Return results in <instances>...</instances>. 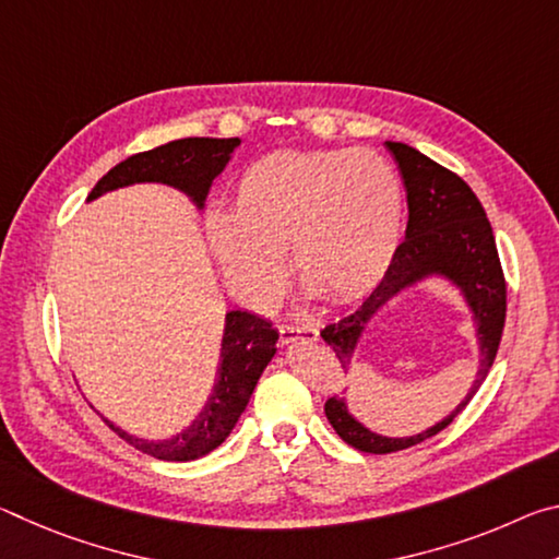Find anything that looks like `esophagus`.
<instances>
[{
	"label": "esophagus",
	"instance_id": "1",
	"mask_svg": "<svg viewBox=\"0 0 559 559\" xmlns=\"http://www.w3.org/2000/svg\"><path fill=\"white\" fill-rule=\"evenodd\" d=\"M278 333L283 343H296V340H318V325L316 323H281Z\"/></svg>",
	"mask_w": 559,
	"mask_h": 559
}]
</instances>
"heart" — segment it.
Instances as JSON below:
<instances>
[{"label":"heart","instance_id":"1","mask_svg":"<svg viewBox=\"0 0 559 559\" xmlns=\"http://www.w3.org/2000/svg\"><path fill=\"white\" fill-rule=\"evenodd\" d=\"M404 192L394 167L372 150L276 153L253 163L234 192V210L206 216V236L224 276L257 306L290 271L335 302L370 293L402 239Z\"/></svg>","mask_w":559,"mask_h":559}]
</instances>
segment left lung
<instances>
[{"instance_id": "left-lung-1", "label": "left lung", "mask_w": 559, "mask_h": 559, "mask_svg": "<svg viewBox=\"0 0 559 559\" xmlns=\"http://www.w3.org/2000/svg\"><path fill=\"white\" fill-rule=\"evenodd\" d=\"M386 150L400 165L406 187V206H409L406 239L396 246L392 266L386 269L384 278L377 283V288L365 298L362 306L355 313L340 318L337 323L325 325L320 330V337L335 353L337 365L347 370L349 355H353L367 320L402 288L421 281L429 273H441L463 290L473 318H476L480 370L466 400L447 419L409 439H386L372 433L349 416L345 400L330 396L325 402L328 421L333 424L340 439L365 453L404 451L447 429L466 409V404L488 377L506 325V276L484 204L456 173L433 163L419 150L404 143H386Z\"/></svg>"}]
</instances>
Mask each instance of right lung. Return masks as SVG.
Listing matches in <instances>:
<instances>
[{"label": "right lung", "instance_id": "1", "mask_svg": "<svg viewBox=\"0 0 559 559\" xmlns=\"http://www.w3.org/2000/svg\"><path fill=\"white\" fill-rule=\"evenodd\" d=\"M239 143V138H185L147 150V153L130 155L98 179L88 200L135 182H163L182 189L202 206L212 179L226 167ZM276 340L278 330L271 325V320L246 313V310H231V313H226L219 377H216L210 402L192 427L167 441H143L112 427V424L108 427L147 456L163 461H194L204 456V453L219 447L231 433L234 424L239 421L263 367L276 355Z\"/></svg>", "mask_w": 559, "mask_h": 559}]
</instances>
